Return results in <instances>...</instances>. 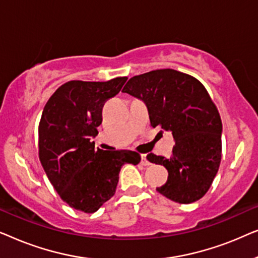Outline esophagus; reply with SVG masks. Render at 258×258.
<instances>
[{"mask_svg": "<svg viewBox=\"0 0 258 258\" xmlns=\"http://www.w3.org/2000/svg\"><path fill=\"white\" fill-rule=\"evenodd\" d=\"M141 164H142V165H150V162L148 161L147 155H141Z\"/></svg>", "mask_w": 258, "mask_h": 258, "instance_id": "34e87169", "label": "esophagus"}]
</instances>
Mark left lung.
<instances>
[{
	"label": "left lung",
	"instance_id": "left-lung-1",
	"mask_svg": "<svg viewBox=\"0 0 258 258\" xmlns=\"http://www.w3.org/2000/svg\"><path fill=\"white\" fill-rule=\"evenodd\" d=\"M122 93L143 101L151 125L174 136L170 158L147 156L168 170V181L157 191L182 204L202 199L222 157V121L203 84L177 70L157 69L132 77Z\"/></svg>",
	"mask_w": 258,
	"mask_h": 258
}]
</instances>
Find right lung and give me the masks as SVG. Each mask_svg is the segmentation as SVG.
<instances>
[{"label": "right lung", "instance_id": "add662e5", "mask_svg": "<svg viewBox=\"0 0 258 258\" xmlns=\"http://www.w3.org/2000/svg\"><path fill=\"white\" fill-rule=\"evenodd\" d=\"M126 77L107 82L69 81L52 94L38 126V155L49 181L69 207L95 213L115 195L123 164H139L132 150L95 149L104 102Z\"/></svg>", "mask_w": 258, "mask_h": 258}]
</instances>
